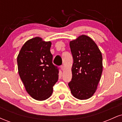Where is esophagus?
<instances>
[{
  "label": "esophagus",
  "instance_id": "obj_1",
  "mask_svg": "<svg viewBox=\"0 0 122 122\" xmlns=\"http://www.w3.org/2000/svg\"><path fill=\"white\" fill-rule=\"evenodd\" d=\"M61 69L62 70V71H64V70H65V68H64V66H61Z\"/></svg>",
  "mask_w": 122,
  "mask_h": 122
}]
</instances>
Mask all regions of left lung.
Instances as JSON below:
<instances>
[{"label":"left lung","mask_w":122,"mask_h":122,"mask_svg":"<svg viewBox=\"0 0 122 122\" xmlns=\"http://www.w3.org/2000/svg\"><path fill=\"white\" fill-rule=\"evenodd\" d=\"M73 64L72 80L68 83L73 96L80 100L91 97L103 72L100 50L90 37L79 36L69 43Z\"/></svg>","instance_id":"8db88e82"}]
</instances>
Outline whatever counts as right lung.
<instances>
[{
  "label": "right lung",
  "mask_w": 122,
  "mask_h": 122,
  "mask_svg": "<svg viewBox=\"0 0 122 122\" xmlns=\"http://www.w3.org/2000/svg\"><path fill=\"white\" fill-rule=\"evenodd\" d=\"M51 42L35 37L26 41L17 57L18 73L26 91L36 100H45L53 93L59 70L52 62Z\"/></svg>",
  "instance_id": "add662e5"
}]
</instances>
